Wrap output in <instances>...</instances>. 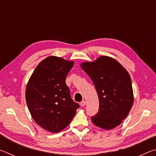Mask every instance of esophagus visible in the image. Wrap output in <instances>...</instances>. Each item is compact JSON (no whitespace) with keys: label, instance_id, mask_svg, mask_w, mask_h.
I'll use <instances>...</instances> for the list:
<instances>
[{"label":"esophagus","instance_id":"esophagus-1","mask_svg":"<svg viewBox=\"0 0 156 156\" xmlns=\"http://www.w3.org/2000/svg\"><path fill=\"white\" fill-rule=\"evenodd\" d=\"M85 104H86V102L84 101V100H83V101H81V102H80V105L81 107L84 106V105H85Z\"/></svg>","mask_w":156,"mask_h":156}]
</instances>
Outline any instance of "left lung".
I'll return each instance as SVG.
<instances>
[{"mask_svg":"<svg viewBox=\"0 0 156 156\" xmlns=\"http://www.w3.org/2000/svg\"><path fill=\"white\" fill-rule=\"evenodd\" d=\"M81 68L93 82L99 99V109L91 116L94 125L104 129L118 126L128 115L133 103L131 80L125 68L115 59L100 56Z\"/></svg>","mask_w":156,"mask_h":156,"instance_id":"8db88e82","label":"left lung"}]
</instances>
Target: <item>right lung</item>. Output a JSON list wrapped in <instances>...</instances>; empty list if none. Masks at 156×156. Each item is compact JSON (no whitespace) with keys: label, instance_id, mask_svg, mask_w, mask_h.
I'll use <instances>...</instances> for the list:
<instances>
[{"label":"right lung","instance_id":"right-lung-1","mask_svg":"<svg viewBox=\"0 0 156 156\" xmlns=\"http://www.w3.org/2000/svg\"><path fill=\"white\" fill-rule=\"evenodd\" d=\"M73 62L49 56L39 63L26 88L29 111L42 128L57 133L69 125L80 106L71 98L66 76Z\"/></svg>","mask_w":156,"mask_h":156}]
</instances>
